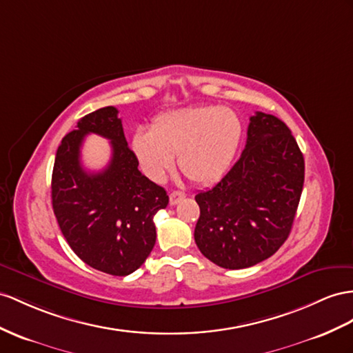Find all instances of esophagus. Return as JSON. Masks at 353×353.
<instances>
[{
  "label": "esophagus",
  "instance_id": "obj_1",
  "mask_svg": "<svg viewBox=\"0 0 353 353\" xmlns=\"http://www.w3.org/2000/svg\"><path fill=\"white\" fill-rule=\"evenodd\" d=\"M185 196H186L185 192H179V191L171 192V194H170V204H171V205H176L177 203L182 201Z\"/></svg>",
  "mask_w": 353,
  "mask_h": 353
}]
</instances>
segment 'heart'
<instances>
[{
  "instance_id": "obj_1",
  "label": "heart",
  "mask_w": 353,
  "mask_h": 353,
  "mask_svg": "<svg viewBox=\"0 0 353 353\" xmlns=\"http://www.w3.org/2000/svg\"><path fill=\"white\" fill-rule=\"evenodd\" d=\"M241 140V121L228 107H189L159 116L152 131L134 135L132 148L144 173L161 182L177 157L180 171L196 185L221 179Z\"/></svg>"
}]
</instances>
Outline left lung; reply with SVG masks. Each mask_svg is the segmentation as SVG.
I'll use <instances>...</instances> for the list:
<instances>
[{"label": "left lung", "mask_w": 353, "mask_h": 353, "mask_svg": "<svg viewBox=\"0 0 353 353\" xmlns=\"http://www.w3.org/2000/svg\"><path fill=\"white\" fill-rule=\"evenodd\" d=\"M304 183V158L285 122L250 116L246 148L209 191L198 192L195 243L222 268L240 270L274 255L291 232Z\"/></svg>", "instance_id": "left-lung-1"}]
</instances>
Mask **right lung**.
I'll return each instance as SVG.
<instances>
[{
	"mask_svg": "<svg viewBox=\"0 0 353 353\" xmlns=\"http://www.w3.org/2000/svg\"><path fill=\"white\" fill-rule=\"evenodd\" d=\"M88 133L111 140L112 159L98 174L79 162ZM167 204L165 189L140 173L116 107L83 116L62 139L52 173L53 213L70 248L89 267L112 276L141 267L157 241L153 216Z\"/></svg>",
	"mask_w": 353,
	"mask_h": 353,
	"instance_id": "obj_1",
	"label": "right lung"
}]
</instances>
